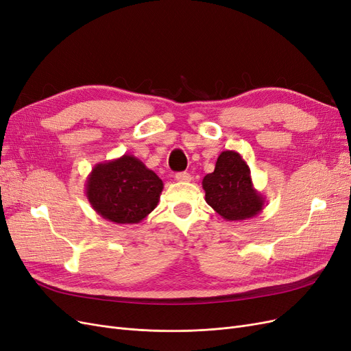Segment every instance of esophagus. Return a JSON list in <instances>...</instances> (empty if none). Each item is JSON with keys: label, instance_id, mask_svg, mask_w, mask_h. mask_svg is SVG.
<instances>
[{"label": "esophagus", "instance_id": "obj_1", "mask_svg": "<svg viewBox=\"0 0 351 351\" xmlns=\"http://www.w3.org/2000/svg\"><path fill=\"white\" fill-rule=\"evenodd\" d=\"M176 180H177V182H190V180H192V176H190V174L186 173V171L177 173V174H176Z\"/></svg>", "mask_w": 351, "mask_h": 351}]
</instances>
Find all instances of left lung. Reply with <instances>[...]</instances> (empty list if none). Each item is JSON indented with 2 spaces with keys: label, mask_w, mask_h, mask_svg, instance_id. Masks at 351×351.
<instances>
[{
  "label": "left lung",
  "mask_w": 351,
  "mask_h": 351,
  "mask_svg": "<svg viewBox=\"0 0 351 351\" xmlns=\"http://www.w3.org/2000/svg\"><path fill=\"white\" fill-rule=\"evenodd\" d=\"M206 204L227 221L240 222L259 215L267 199L253 187L250 168L236 151L221 152L214 173L202 182Z\"/></svg>",
  "instance_id": "8db88e82"
}]
</instances>
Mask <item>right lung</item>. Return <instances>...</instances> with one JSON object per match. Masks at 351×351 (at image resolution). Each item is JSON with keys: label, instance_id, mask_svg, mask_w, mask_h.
I'll list each match as a JSON object with an SVG mask.
<instances>
[{"label": "right lung", "instance_id": "obj_1", "mask_svg": "<svg viewBox=\"0 0 351 351\" xmlns=\"http://www.w3.org/2000/svg\"><path fill=\"white\" fill-rule=\"evenodd\" d=\"M84 187L98 215L115 224H139L156 208L164 183L141 159L123 155L95 165Z\"/></svg>", "mask_w": 351, "mask_h": 351}]
</instances>
